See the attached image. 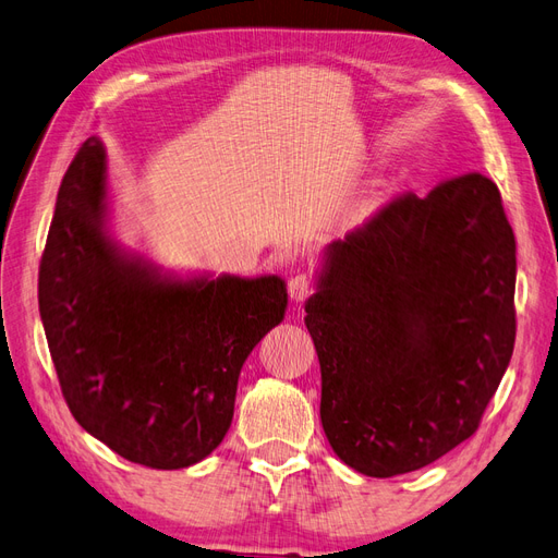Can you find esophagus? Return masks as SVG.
I'll return each mask as SVG.
<instances>
[{"label":"esophagus","mask_w":558,"mask_h":558,"mask_svg":"<svg viewBox=\"0 0 558 558\" xmlns=\"http://www.w3.org/2000/svg\"><path fill=\"white\" fill-rule=\"evenodd\" d=\"M312 289H314V283H312V279H310L307 275H295V277L291 279V283H289V293H291V300H293V302L307 300L310 293H312Z\"/></svg>","instance_id":"esophagus-1"}]
</instances>
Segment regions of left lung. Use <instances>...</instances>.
I'll return each instance as SVG.
<instances>
[{
    "label": "left lung",
    "instance_id": "8db88e82",
    "mask_svg": "<svg viewBox=\"0 0 558 558\" xmlns=\"http://www.w3.org/2000/svg\"><path fill=\"white\" fill-rule=\"evenodd\" d=\"M514 281V232L482 174L396 197L324 248L305 326L340 461L393 477L477 430L512 359Z\"/></svg>",
    "mask_w": 558,
    "mask_h": 558
}]
</instances>
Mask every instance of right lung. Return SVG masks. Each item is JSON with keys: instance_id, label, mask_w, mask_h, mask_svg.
<instances>
[{"instance_id": "right-lung-1", "label": "right lung", "mask_w": 558, "mask_h": 558, "mask_svg": "<svg viewBox=\"0 0 558 558\" xmlns=\"http://www.w3.org/2000/svg\"><path fill=\"white\" fill-rule=\"evenodd\" d=\"M289 307L277 275H177L111 228L109 156L78 148L39 267V314L78 424L123 459L199 463L232 424L242 365Z\"/></svg>"}]
</instances>
